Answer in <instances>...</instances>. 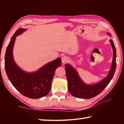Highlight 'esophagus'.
<instances>
[{
    "label": "esophagus",
    "mask_w": 124,
    "mask_h": 124,
    "mask_svg": "<svg viewBox=\"0 0 124 124\" xmlns=\"http://www.w3.org/2000/svg\"><path fill=\"white\" fill-rule=\"evenodd\" d=\"M69 60H70V58L66 56H64L62 57V62L63 63H65L68 62Z\"/></svg>",
    "instance_id": "obj_1"
}]
</instances>
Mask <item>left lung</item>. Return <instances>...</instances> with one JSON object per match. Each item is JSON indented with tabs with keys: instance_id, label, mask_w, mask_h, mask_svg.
<instances>
[{
	"instance_id": "left-lung-1",
	"label": "left lung",
	"mask_w": 124,
	"mask_h": 124,
	"mask_svg": "<svg viewBox=\"0 0 124 124\" xmlns=\"http://www.w3.org/2000/svg\"><path fill=\"white\" fill-rule=\"evenodd\" d=\"M107 34L110 35L109 33H107ZM109 41L113 51L112 66L107 76L100 82L93 85L86 84L79 77L75 68L69 64H65L66 77L68 81V89L70 93L73 96L85 99L93 98L102 92L110 83L116 70V49L113 40L110 39Z\"/></svg>"
}]
</instances>
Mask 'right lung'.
Wrapping results in <instances>:
<instances>
[{"label":"right lung","instance_id":"add662e5","mask_svg":"<svg viewBox=\"0 0 124 124\" xmlns=\"http://www.w3.org/2000/svg\"><path fill=\"white\" fill-rule=\"evenodd\" d=\"M25 31L18 29L11 38L5 52V69L12 85L22 95L37 99L49 93L55 70L61 66V58L49 62L35 72L27 73L20 69L14 61L12 51L16 37Z\"/></svg>","mask_w":124,"mask_h":124}]
</instances>
